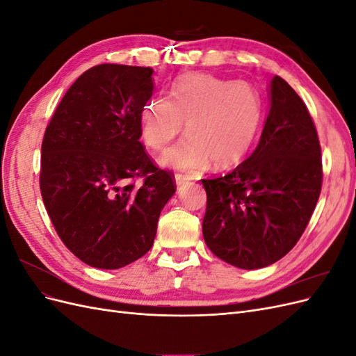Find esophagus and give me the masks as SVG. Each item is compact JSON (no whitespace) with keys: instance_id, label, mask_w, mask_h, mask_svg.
I'll list each match as a JSON object with an SVG mask.
<instances>
[{"instance_id":"esophagus-1","label":"esophagus","mask_w":356,"mask_h":356,"mask_svg":"<svg viewBox=\"0 0 356 356\" xmlns=\"http://www.w3.org/2000/svg\"><path fill=\"white\" fill-rule=\"evenodd\" d=\"M190 181V177H187V175H182V174H177L175 175V186L179 188V187H182L184 184H187V182Z\"/></svg>"}]
</instances>
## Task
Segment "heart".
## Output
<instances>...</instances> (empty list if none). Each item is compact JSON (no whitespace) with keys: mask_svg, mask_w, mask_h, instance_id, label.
<instances>
[{"mask_svg":"<svg viewBox=\"0 0 356 356\" xmlns=\"http://www.w3.org/2000/svg\"><path fill=\"white\" fill-rule=\"evenodd\" d=\"M261 98L251 84L191 72L177 79L168 96H153L139 113L145 144L161 149L184 132L187 138L168 148L160 163L177 170L227 169L241 163L261 123Z\"/></svg>","mask_w":356,"mask_h":356,"instance_id":"1","label":"heart"}]
</instances>
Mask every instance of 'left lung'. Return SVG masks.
Listing matches in <instances>:
<instances>
[{"label": "left lung", "mask_w": 356, "mask_h": 356, "mask_svg": "<svg viewBox=\"0 0 356 356\" xmlns=\"http://www.w3.org/2000/svg\"><path fill=\"white\" fill-rule=\"evenodd\" d=\"M266 123L254 153L230 174L202 179V232L213 255L254 270L293 250L315 211L322 186L321 145L307 106L275 75Z\"/></svg>", "instance_id": "left-lung-1"}]
</instances>
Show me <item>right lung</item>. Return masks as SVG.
<instances>
[{
	"label": "right lung",
	"mask_w": 356,
	"mask_h": 356,
	"mask_svg": "<svg viewBox=\"0 0 356 356\" xmlns=\"http://www.w3.org/2000/svg\"><path fill=\"white\" fill-rule=\"evenodd\" d=\"M153 89V68L96 65L68 89L42 139L40 188L49 217L68 250L96 268L145 255L177 190L139 143V113Z\"/></svg>",
	"instance_id": "add662e5"
}]
</instances>
